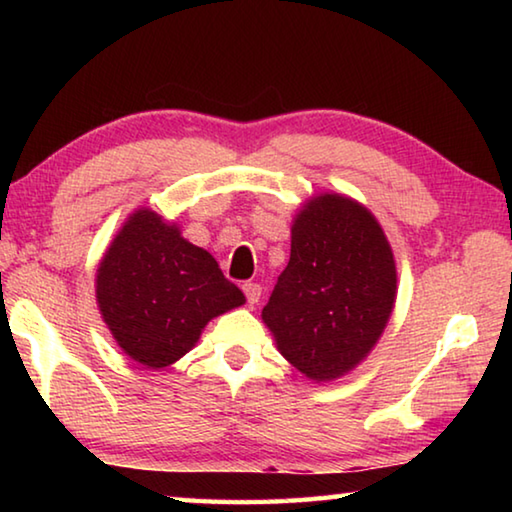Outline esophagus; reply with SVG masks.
Masks as SVG:
<instances>
[{
    "label": "esophagus",
    "mask_w": 512,
    "mask_h": 512,
    "mask_svg": "<svg viewBox=\"0 0 512 512\" xmlns=\"http://www.w3.org/2000/svg\"><path fill=\"white\" fill-rule=\"evenodd\" d=\"M244 293H246V298H248V302L250 305H257L259 302V298H262V284H257V282H246L244 287Z\"/></svg>",
    "instance_id": "34e87169"
}]
</instances>
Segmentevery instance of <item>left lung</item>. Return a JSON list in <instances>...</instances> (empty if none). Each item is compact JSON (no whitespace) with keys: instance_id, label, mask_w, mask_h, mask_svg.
Instances as JSON below:
<instances>
[{"instance_id":"obj_1","label":"left lung","mask_w":512,"mask_h":512,"mask_svg":"<svg viewBox=\"0 0 512 512\" xmlns=\"http://www.w3.org/2000/svg\"><path fill=\"white\" fill-rule=\"evenodd\" d=\"M395 293L393 250L375 216L352 198L325 194L293 221L289 264L262 318L291 366L329 381L372 350Z\"/></svg>"}]
</instances>
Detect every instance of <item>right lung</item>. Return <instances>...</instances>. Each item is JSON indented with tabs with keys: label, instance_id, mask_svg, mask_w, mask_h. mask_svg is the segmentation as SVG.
I'll return each mask as SVG.
<instances>
[{
	"label": "right lung",
	"instance_id": "right-lung-1",
	"mask_svg": "<svg viewBox=\"0 0 512 512\" xmlns=\"http://www.w3.org/2000/svg\"><path fill=\"white\" fill-rule=\"evenodd\" d=\"M97 300L119 348L153 370L192 350L214 316L246 302L207 250L151 210H137L106 250Z\"/></svg>",
	"mask_w": 512,
	"mask_h": 512
}]
</instances>
